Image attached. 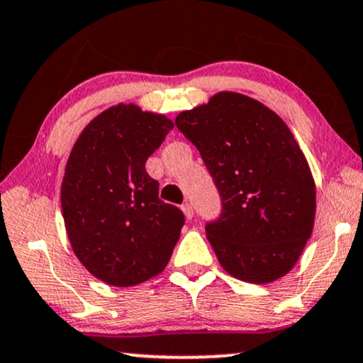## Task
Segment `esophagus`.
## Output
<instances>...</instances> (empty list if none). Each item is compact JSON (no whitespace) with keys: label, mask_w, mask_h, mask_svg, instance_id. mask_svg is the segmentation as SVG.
<instances>
[{"label":"esophagus","mask_w":363,"mask_h":363,"mask_svg":"<svg viewBox=\"0 0 363 363\" xmlns=\"http://www.w3.org/2000/svg\"><path fill=\"white\" fill-rule=\"evenodd\" d=\"M182 211H183V214H185V218H186L188 220L193 219V206H191L190 203L182 204Z\"/></svg>","instance_id":"esophagus-1"}]
</instances>
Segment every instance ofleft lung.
<instances>
[{
	"instance_id": "left-lung-1",
	"label": "left lung",
	"mask_w": 363,
	"mask_h": 363,
	"mask_svg": "<svg viewBox=\"0 0 363 363\" xmlns=\"http://www.w3.org/2000/svg\"><path fill=\"white\" fill-rule=\"evenodd\" d=\"M175 124L199 150L223 198V216L206 225L220 267L257 285L285 277L316 216V183L285 121L254 98L219 91L182 111Z\"/></svg>"
}]
</instances>
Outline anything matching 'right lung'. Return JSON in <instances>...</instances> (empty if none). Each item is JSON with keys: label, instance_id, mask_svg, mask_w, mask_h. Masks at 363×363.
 <instances>
[{"label": "right lung", "instance_id": "right-lung-1", "mask_svg": "<svg viewBox=\"0 0 363 363\" xmlns=\"http://www.w3.org/2000/svg\"><path fill=\"white\" fill-rule=\"evenodd\" d=\"M173 121L118 103L85 125L60 188L73 254L98 280L128 288L159 275L180 239L183 213L159 199L145 162Z\"/></svg>", "mask_w": 363, "mask_h": 363}]
</instances>
